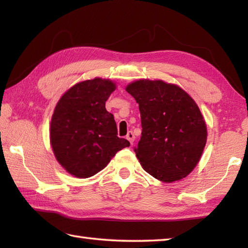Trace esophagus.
Masks as SVG:
<instances>
[{"instance_id": "esophagus-1", "label": "esophagus", "mask_w": 248, "mask_h": 248, "mask_svg": "<svg viewBox=\"0 0 248 248\" xmlns=\"http://www.w3.org/2000/svg\"><path fill=\"white\" fill-rule=\"evenodd\" d=\"M125 138H127V140L130 141L131 145H133L134 140H135V136H134V133L132 132V131L128 132V134H127V136H125Z\"/></svg>"}]
</instances>
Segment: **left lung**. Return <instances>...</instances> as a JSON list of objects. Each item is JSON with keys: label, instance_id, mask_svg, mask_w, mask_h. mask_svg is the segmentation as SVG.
Masks as SVG:
<instances>
[{"label": "left lung", "instance_id": "obj_1", "mask_svg": "<svg viewBox=\"0 0 248 248\" xmlns=\"http://www.w3.org/2000/svg\"><path fill=\"white\" fill-rule=\"evenodd\" d=\"M139 103L141 136L134 149L144 170L163 182L186 177L200 160L207 127L182 88L161 80H140L125 88Z\"/></svg>", "mask_w": 248, "mask_h": 248}]
</instances>
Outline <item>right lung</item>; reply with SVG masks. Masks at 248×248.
I'll use <instances>...</instances> for the list:
<instances>
[{
    "label": "right lung",
    "mask_w": 248,
    "mask_h": 248,
    "mask_svg": "<svg viewBox=\"0 0 248 248\" xmlns=\"http://www.w3.org/2000/svg\"><path fill=\"white\" fill-rule=\"evenodd\" d=\"M115 89L112 81L96 78L76 84L56 104L50 141L56 160L72 176L96 175L119 150L130 146L117 136L114 116L105 108Z\"/></svg>",
    "instance_id": "1"
}]
</instances>
